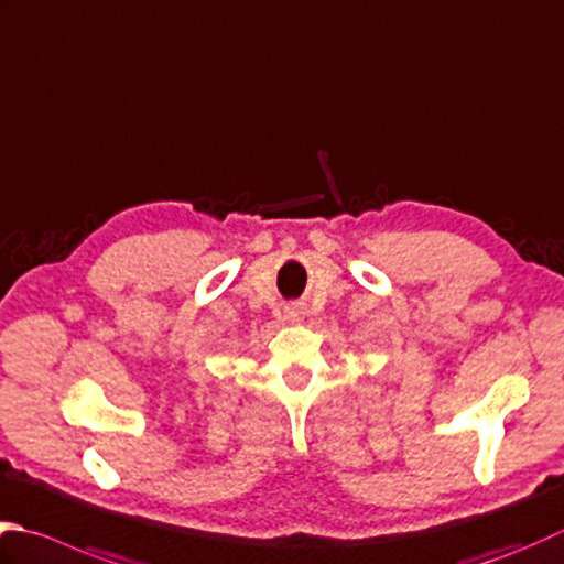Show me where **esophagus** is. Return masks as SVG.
I'll return each instance as SVG.
<instances>
[{"instance_id":"esophagus-1","label":"esophagus","mask_w":564,"mask_h":564,"mask_svg":"<svg viewBox=\"0 0 564 564\" xmlns=\"http://www.w3.org/2000/svg\"><path fill=\"white\" fill-rule=\"evenodd\" d=\"M285 317L293 319V323H297V319L303 317V307L301 305H289V307H285Z\"/></svg>"}]
</instances>
